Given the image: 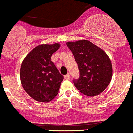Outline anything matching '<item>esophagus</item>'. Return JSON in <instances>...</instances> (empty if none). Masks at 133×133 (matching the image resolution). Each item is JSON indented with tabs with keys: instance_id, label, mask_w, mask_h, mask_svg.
I'll return each mask as SVG.
<instances>
[{
	"instance_id": "obj_1",
	"label": "esophagus",
	"mask_w": 133,
	"mask_h": 133,
	"mask_svg": "<svg viewBox=\"0 0 133 133\" xmlns=\"http://www.w3.org/2000/svg\"><path fill=\"white\" fill-rule=\"evenodd\" d=\"M64 78H65L66 80H70V76L69 74H67V75H66L65 76H64Z\"/></svg>"
}]
</instances>
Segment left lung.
<instances>
[{
	"mask_svg": "<svg viewBox=\"0 0 133 133\" xmlns=\"http://www.w3.org/2000/svg\"><path fill=\"white\" fill-rule=\"evenodd\" d=\"M78 64L80 76L73 83L81 93L94 97L101 93L110 83L112 64L104 50L87 40L68 42Z\"/></svg>",
	"mask_w": 133,
	"mask_h": 133,
	"instance_id": "obj_1",
	"label": "left lung"
}]
</instances>
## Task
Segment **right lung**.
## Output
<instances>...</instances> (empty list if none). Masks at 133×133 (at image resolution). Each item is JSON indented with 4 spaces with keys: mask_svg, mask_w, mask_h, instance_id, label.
<instances>
[{
    "mask_svg": "<svg viewBox=\"0 0 133 133\" xmlns=\"http://www.w3.org/2000/svg\"><path fill=\"white\" fill-rule=\"evenodd\" d=\"M59 47L58 43L37 46L21 64V84L35 101L47 103L58 94L64 77L51 61V56Z\"/></svg>",
    "mask_w": 133,
    "mask_h": 133,
    "instance_id": "obj_1",
    "label": "right lung"
}]
</instances>
